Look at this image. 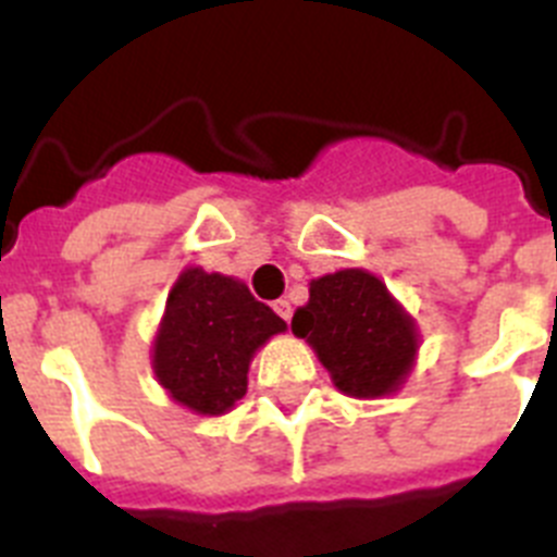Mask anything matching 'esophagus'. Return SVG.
Segmentation results:
<instances>
[{
	"label": "esophagus",
	"instance_id": "34e87169",
	"mask_svg": "<svg viewBox=\"0 0 557 557\" xmlns=\"http://www.w3.org/2000/svg\"><path fill=\"white\" fill-rule=\"evenodd\" d=\"M273 309L278 312V318H284V321H289V318H293V307H289V301H284V298H278V301L273 304Z\"/></svg>",
	"mask_w": 557,
	"mask_h": 557
}]
</instances>
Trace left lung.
<instances>
[{
    "mask_svg": "<svg viewBox=\"0 0 557 557\" xmlns=\"http://www.w3.org/2000/svg\"><path fill=\"white\" fill-rule=\"evenodd\" d=\"M293 334L314 348L334 387L354 398L396 393L418 351L416 321L359 268L314 278L307 307L293 314Z\"/></svg>",
    "mask_w": 557,
    "mask_h": 557,
    "instance_id": "8db88e82",
    "label": "left lung"
}]
</instances>
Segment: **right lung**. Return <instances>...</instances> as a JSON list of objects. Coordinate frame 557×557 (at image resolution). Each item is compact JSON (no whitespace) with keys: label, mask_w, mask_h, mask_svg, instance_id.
Segmentation results:
<instances>
[{"label":"right lung","mask_w":557,"mask_h":557,"mask_svg":"<svg viewBox=\"0 0 557 557\" xmlns=\"http://www.w3.org/2000/svg\"><path fill=\"white\" fill-rule=\"evenodd\" d=\"M287 323L239 278L186 268L172 284L152 343V371L178 405L223 416L248 391V366Z\"/></svg>","instance_id":"add662e5"}]
</instances>
